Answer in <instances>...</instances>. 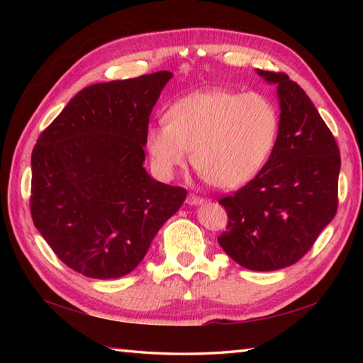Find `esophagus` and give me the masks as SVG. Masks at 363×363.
<instances>
[{
    "mask_svg": "<svg viewBox=\"0 0 363 363\" xmlns=\"http://www.w3.org/2000/svg\"><path fill=\"white\" fill-rule=\"evenodd\" d=\"M186 203H187V204H190V206H198V204H203V203H206V199H204V198H201V196H198V195L190 194V195H187Z\"/></svg>",
    "mask_w": 363,
    "mask_h": 363,
    "instance_id": "esophagus-1",
    "label": "esophagus"
}]
</instances>
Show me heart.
I'll list each match as a JSON object with an SVG mask.
<instances>
[{
	"label": "heart",
	"instance_id": "b5f03b06",
	"mask_svg": "<svg viewBox=\"0 0 363 363\" xmlns=\"http://www.w3.org/2000/svg\"><path fill=\"white\" fill-rule=\"evenodd\" d=\"M167 125L146 133L152 167L169 177L187 160L211 186L233 190L259 174L279 134V112L269 98L230 90L196 91L169 107Z\"/></svg>",
	"mask_w": 363,
	"mask_h": 363
}]
</instances>
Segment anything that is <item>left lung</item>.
<instances>
[{"instance_id":"1","label":"left lung","mask_w":363,"mask_h":363,"mask_svg":"<svg viewBox=\"0 0 363 363\" xmlns=\"http://www.w3.org/2000/svg\"><path fill=\"white\" fill-rule=\"evenodd\" d=\"M257 73L277 86L279 134L259 174L218 201L228 212L218 243L243 268L273 272L296 264L335 217L340 151L295 81L285 73Z\"/></svg>"}]
</instances>
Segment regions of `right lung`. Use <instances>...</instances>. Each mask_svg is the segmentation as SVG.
<instances>
[{
    "instance_id": "1",
    "label": "right lung",
    "mask_w": 363,
    "mask_h": 363,
    "mask_svg": "<svg viewBox=\"0 0 363 363\" xmlns=\"http://www.w3.org/2000/svg\"><path fill=\"white\" fill-rule=\"evenodd\" d=\"M173 78L157 72L82 89L38 135L30 215L54 254L94 279L133 272L187 190L143 168L150 115Z\"/></svg>"
}]
</instances>
